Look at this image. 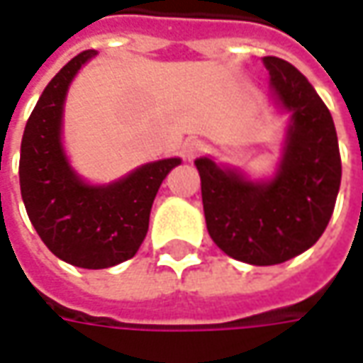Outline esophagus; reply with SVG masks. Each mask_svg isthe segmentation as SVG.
<instances>
[{
    "instance_id": "1",
    "label": "esophagus",
    "mask_w": 363,
    "mask_h": 363,
    "mask_svg": "<svg viewBox=\"0 0 363 363\" xmlns=\"http://www.w3.org/2000/svg\"><path fill=\"white\" fill-rule=\"evenodd\" d=\"M206 150V145L199 139H189L184 140V145H182V152H184V157L192 161V159H196L199 155H202Z\"/></svg>"
}]
</instances>
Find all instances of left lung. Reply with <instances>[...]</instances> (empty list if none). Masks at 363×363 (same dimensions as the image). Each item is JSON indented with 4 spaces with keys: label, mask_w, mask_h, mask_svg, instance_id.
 <instances>
[{
    "label": "left lung",
    "mask_w": 363,
    "mask_h": 363,
    "mask_svg": "<svg viewBox=\"0 0 363 363\" xmlns=\"http://www.w3.org/2000/svg\"><path fill=\"white\" fill-rule=\"evenodd\" d=\"M262 61L270 73V101L288 115L274 172L252 179L213 157L194 164L206 228L216 246L234 260L272 266L306 252L326 230L342 161L332 115L308 79L284 59Z\"/></svg>",
    "instance_id": "1"
}]
</instances>
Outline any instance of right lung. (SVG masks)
I'll use <instances>...</instances> for the list:
<instances>
[{"label":"right lung","mask_w":363,"mask_h":363,"mask_svg":"<svg viewBox=\"0 0 363 363\" xmlns=\"http://www.w3.org/2000/svg\"><path fill=\"white\" fill-rule=\"evenodd\" d=\"M97 55L89 49L49 81L21 139L19 184L27 216L67 264L101 270L133 258L149 230L152 201L179 157L145 162L117 181L93 184L69 161L63 115L73 79Z\"/></svg>","instance_id":"1"}]
</instances>
